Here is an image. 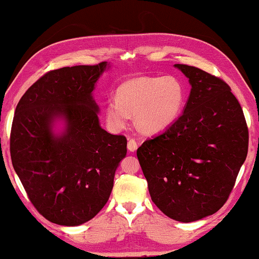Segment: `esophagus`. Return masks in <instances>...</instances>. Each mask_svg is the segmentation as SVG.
Segmentation results:
<instances>
[{
  "mask_svg": "<svg viewBox=\"0 0 259 259\" xmlns=\"http://www.w3.org/2000/svg\"><path fill=\"white\" fill-rule=\"evenodd\" d=\"M126 147H128V150L131 151V152L136 151V149H137V142L135 141L133 137H129V138H128V144H126Z\"/></svg>",
  "mask_w": 259,
  "mask_h": 259,
  "instance_id": "esophagus-1",
  "label": "esophagus"
}]
</instances>
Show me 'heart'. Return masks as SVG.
<instances>
[{
	"label": "heart",
	"mask_w": 259,
	"mask_h": 259,
	"mask_svg": "<svg viewBox=\"0 0 259 259\" xmlns=\"http://www.w3.org/2000/svg\"><path fill=\"white\" fill-rule=\"evenodd\" d=\"M187 92L175 76H142L118 87L116 98L107 102L105 115L115 129L126 125L130 115L145 133H157L176 121L184 107Z\"/></svg>",
	"instance_id": "obj_1"
}]
</instances>
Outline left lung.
<instances>
[{"instance_id": "obj_1", "label": "left lung", "mask_w": 259, "mask_h": 259, "mask_svg": "<svg viewBox=\"0 0 259 259\" xmlns=\"http://www.w3.org/2000/svg\"><path fill=\"white\" fill-rule=\"evenodd\" d=\"M184 112L169 128L137 149L156 206L175 221L194 222L228 201L249 147L243 109L223 79L187 64Z\"/></svg>"}]
</instances>
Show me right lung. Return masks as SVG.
I'll return each mask as SVG.
<instances>
[{"label": "right lung", "mask_w": 259, "mask_h": 259, "mask_svg": "<svg viewBox=\"0 0 259 259\" xmlns=\"http://www.w3.org/2000/svg\"><path fill=\"white\" fill-rule=\"evenodd\" d=\"M107 62L46 72L17 104L10 131L13 166L35 209L52 223L75 227L110 197L126 138L101 128L93 100ZM67 124L55 137L52 122Z\"/></svg>", "instance_id": "right-lung-1"}]
</instances>
